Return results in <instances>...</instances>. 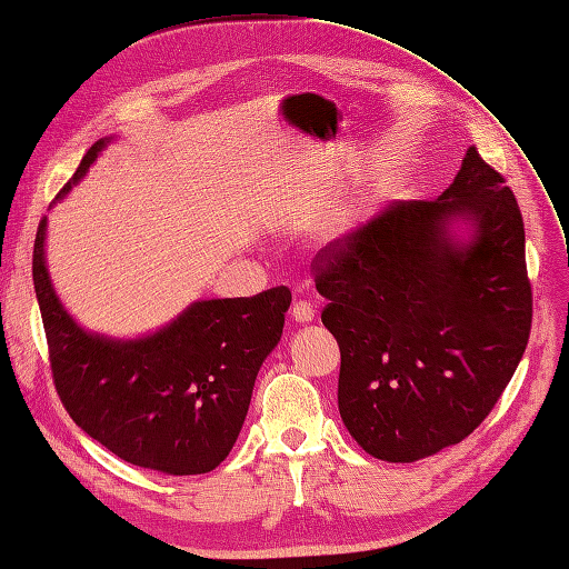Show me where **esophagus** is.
<instances>
[{
  "mask_svg": "<svg viewBox=\"0 0 569 569\" xmlns=\"http://www.w3.org/2000/svg\"><path fill=\"white\" fill-rule=\"evenodd\" d=\"M313 313H316V309H313V303H309V301H297L295 309H292V318L297 323H311Z\"/></svg>",
  "mask_w": 569,
  "mask_h": 569,
  "instance_id": "obj_1",
  "label": "esophagus"
}]
</instances>
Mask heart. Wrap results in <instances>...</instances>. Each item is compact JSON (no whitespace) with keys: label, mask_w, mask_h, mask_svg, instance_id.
Segmentation results:
<instances>
[{"label":"heart","mask_w":569,"mask_h":569,"mask_svg":"<svg viewBox=\"0 0 569 569\" xmlns=\"http://www.w3.org/2000/svg\"><path fill=\"white\" fill-rule=\"evenodd\" d=\"M355 231V224H352V219H342L340 224L336 227V229H330V233H328V239L326 241H332V243H338V241H345L350 237V233Z\"/></svg>","instance_id":"b5f03b06"}]
</instances>
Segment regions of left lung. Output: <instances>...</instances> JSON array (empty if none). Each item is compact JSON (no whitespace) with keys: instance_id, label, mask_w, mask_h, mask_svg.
Returning a JSON list of instances; mask_svg holds the SVG:
<instances>
[{"instance_id":"8db88e82","label":"left lung","mask_w":569,"mask_h":569,"mask_svg":"<svg viewBox=\"0 0 569 569\" xmlns=\"http://www.w3.org/2000/svg\"><path fill=\"white\" fill-rule=\"evenodd\" d=\"M340 345L338 408L373 459L412 463L488 418L531 332L515 192L468 147L432 202H391L316 258Z\"/></svg>"}]
</instances>
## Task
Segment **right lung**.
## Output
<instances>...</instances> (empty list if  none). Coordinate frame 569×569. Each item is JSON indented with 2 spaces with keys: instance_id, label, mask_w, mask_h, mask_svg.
<instances>
[{
  "instance_id": "add662e5",
  "label": "right lung",
  "mask_w": 569,
  "mask_h": 569,
  "mask_svg": "<svg viewBox=\"0 0 569 569\" xmlns=\"http://www.w3.org/2000/svg\"><path fill=\"white\" fill-rule=\"evenodd\" d=\"M110 142L113 137H103L87 151L58 198ZM46 231L48 217L36 233L33 284L54 389L69 418L132 466L166 476L217 468L237 445L258 371L282 338L289 289L200 299L149 336L108 338L79 326L54 292Z\"/></svg>"
}]
</instances>
